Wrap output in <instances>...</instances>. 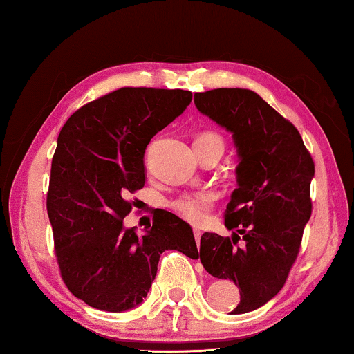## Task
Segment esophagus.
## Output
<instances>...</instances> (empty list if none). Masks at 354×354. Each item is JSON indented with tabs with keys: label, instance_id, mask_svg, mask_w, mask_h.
<instances>
[{
	"label": "esophagus",
	"instance_id": "esophagus-1",
	"mask_svg": "<svg viewBox=\"0 0 354 354\" xmlns=\"http://www.w3.org/2000/svg\"><path fill=\"white\" fill-rule=\"evenodd\" d=\"M193 235H195L196 243H200V239H201V232H200V229H193Z\"/></svg>",
	"mask_w": 354,
	"mask_h": 354
}]
</instances>
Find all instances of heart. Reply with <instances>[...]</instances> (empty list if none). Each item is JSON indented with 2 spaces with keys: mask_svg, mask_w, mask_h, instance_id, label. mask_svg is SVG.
<instances>
[{
  "mask_svg": "<svg viewBox=\"0 0 354 354\" xmlns=\"http://www.w3.org/2000/svg\"><path fill=\"white\" fill-rule=\"evenodd\" d=\"M201 137H214L221 138L219 135L216 133H203L198 138ZM212 203H214V195L207 192L195 193V195H185L178 200L174 201V209H176L182 217H185L187 221L193 222V224H201L205 221L207 211L211 209Z\"/></svg>",
  "mask_w": 354,
  "mask_h": 354,
  "instance_id": "1",
  "label": "heart"
}]
</instances>
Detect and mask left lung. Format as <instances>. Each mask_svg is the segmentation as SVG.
I'll list each match as a JSON object with an SVG mask.
<instances>
[{
  "instance_id": "obj_1",
  "label": "left lung",
  "mask_w": 354,
  "mask_h": 354,
  "mask_svg": "<svg viewBox=\"0 0 354 354\" xmlns=\"http://www.w3.org/2000/svg\"><path fill=\"white\" fill-rule=\"evenodd\" d=\"M201 114L232 133L239 166L225 209L229 236L203 234L200 259L212 277L234 280L240 301L230 314L254 311L282 290L311 217L314 162L297 127L246 88L195 93ZM241 238L245 243L236 247Z\"/></svg>"
}]
</instances>
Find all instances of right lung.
Masks as SVG:
<instances>
[{"label":"right lung","mask_w":354,"mask_h":354,"mask_svg":"<svg viewBox=\"0 0 354 354\" xmlns=\"http://www.w3.org/2000/svg\"><path fill=\"white\" fill-rule=\"evenodd\" d=\"M192 91L119 88L82 106L57 137L46 209L61 277L88 306L122 313L147 298L166 250L198 259L192 227L169 211L138 235L127 200L145 185L143 156L192 103Z\"/></svg>","instance_id":"add662e5"}]
</instances>
